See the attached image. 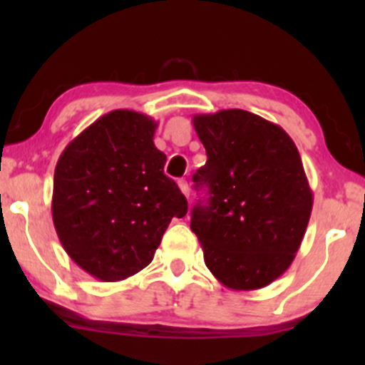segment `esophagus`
I'll return each instance as SVG.
<instances>
[{
  "label": "esophagus",
  "instance_id": "esophagus-1",
  "mask_svg": "<svg viewBox=\"0 0 365 365\" xmlns=\"http://www.w3.org/2000/svg\"><path fill=\"white\" fill-rule=\"evenodd\" d=\"M178 187H180V190H182V194L188 199V195H190V188H188L187 180H178Z\"/></svg>",
  "mask_w": 365,
  "mask_h": 365
}]
</instances>
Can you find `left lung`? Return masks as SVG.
I'll return each instance as SVG.
<instances>
[{
    "label": "left lung",
    "instance_id": "8db88e82",
    "mask_svg": "<svg viewBox=\"0 0 365 365\" xmlns=\"http://www.w3.org/2000/svg\"><path fill=\"white\" fill-rule=\"evenodd\" d=\"M207 161L192 177L207 197L190 228L204 262L232 290L267 287L290 267L312 211L299 149L279 125L244 110L194 115Z\"/></svg>",
    "mask_w": 365,
    "mask_h": 365
}]
</instances>
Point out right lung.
<instances>
[{
  "instance_id": "1",
  "label": "right lung",
  "mask_w": 365,
  "mask_h": 365,
  "mask_svg": "<svg viewBox=\"0 0 365 365\" xmlns=\"http://www.w3.org/2000/svg\"><path fill=\"white\" fill-rule=\"evenodd\" d=\"M156 121L115 110L89 125L56 163L53 223L63 249L86 273L120 282L153 261L187 199L165 175Z\"/></svg>"
}]
</instances>
